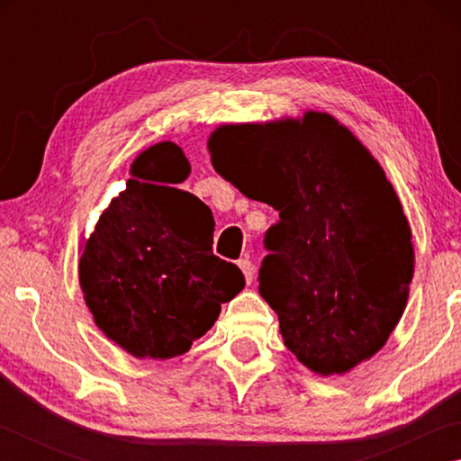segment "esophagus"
I'll list each match as a JSON object with an SVG mask.
<instances>
[{
	"label": "esophagus",
	"instance_id": "obj_1",
	"mask_svg": "<svg viewBox=\"0 0 461 461\" xmlns=\"http://www.w3.org/2000/svg\"><path fill=\"white\" fill-rule=\"evenodd\" d=\"M238 267L241 268V272H244V278H246V283L249 285L254 280V272H256V268H254V264L249 262L248 258H241L240 262H238Z\"/></svg>",
	"mask_w": 461,
	"mask_h": 461
}]
</instances>
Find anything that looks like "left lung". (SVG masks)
I'll return each mask as SVG.
<instances>
[{"mask_svg":"<svg viewBox=\"0 0 461 461\" xmlns=\"http://www.w3.org/2000/svg\"><path fill=\"white\" fill-rule=\"evenodd\" d=\"M209 152L225 181L278 212L258 291L285 346L323 376L370 360L402 317L415 272L409 221L374 156L321 112L221 126Z\"/></svg>","mask_w":461,"mask_h":461,"instance_id":"left-lung-1","label":"left lung"}]
</instances>
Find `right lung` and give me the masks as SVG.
<instances>
[{
    "instance_id": "obj_1",
    "label": "right lung",
    "mask_w": 461,
    "mask_h": 461,
    "mask_svg": "<svg viewBox=\"0 0 461 461\" xmlns=\"http://www.w3.org/2000/svg\"><path fill=\"white\" fill-rule=\"evenodd\" d=\"M130 173L85 241L79 283L109 339L136 357L168 360L212 330L246 280L213 254L212 209L175 186L191 173L181 148H146Z\"/></svg>"
}]
</instances>
